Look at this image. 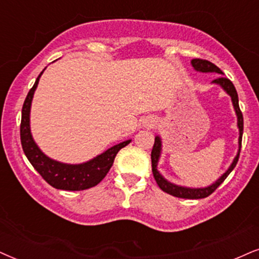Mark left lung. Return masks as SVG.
Listing matches in <instances>:
<instances>
[{
    "instance_id": "8db88e82",
    "label": "left lung",
    "mask_w": 259,
    "mask_h": 259,
    "mask_svg": "<svg viewBox=\"0 0 259 259\" xmlns=\"http://www.w3.org/2000/svg\"><path fill=\"white\" fill-rule=\"evenodd\" d=\"M191 65L194 67L196 71H199V73H217L220 75H224L222 70L220 68H218L217 65L212 64L211 62L205 61V60H199V58H195V60L191 61ZM211 83L218 84L220 86L222 90H224L228 96L231 97L232 104H233L235 114H237V125L239 129V139H238V153L237 155L234 156L233 161L230 165V167L227 168L224 175H222L220 178H218L212 184L204 186V188H189V186H182L177 185L175 183H171L169 181L163 177L161 173L159 172L158 169V163L160 160V156H161L162 152V141L161 137L159 135L155 136V141H154V146L152 149V171L153 176L155 178L156 184L159 185V188L165 191L166 194H169L175 197L179 198H188V199H198V198H205L208 197L209 195H211L212 192L217 190L219 186H220L226 178H227L228 175L233 171V168L237 165L239 154H240V148H241V139H243V130H244V119H243V113H241L240 107H239V99H238V93L237 90H235L234 84L232 83L231 80L226 78L224 76H220L215 78Z\"/></svg>"
}]
</instances>
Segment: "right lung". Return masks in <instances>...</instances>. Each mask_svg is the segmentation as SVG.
<instances>
[{
	"label": "right lung",
	"instance_id": "obj_1",
	"mask_svg": "<svg viewBox=\"0 0 259 259\" xmlns=\"http://www.w3.org/2000/svg\"><path fill=\"white\" fill-rule=\"evenodd\" d=\"M44 70L39 74L33 87L29 90L25 99L24 106H22L20 139L25 155L27 156L28 161L35 168V171L45 179V182H48L55 189L80 191V190L93 188L105 178L107 172L110 171L111 166H112L117 153L123 147L129 145L132 140H126L124 142L118 143V145L111 147L104 153L97 155L96 158L82 163H65L49 158L47 154L42 153V150L39 148L33 140L31 133V124H29L32 99H33L34 92L37 90L39 78L44 73Z\"/></svg>",
	"mask_w": 259,
	"mask_h": 259
}]
</instances>
